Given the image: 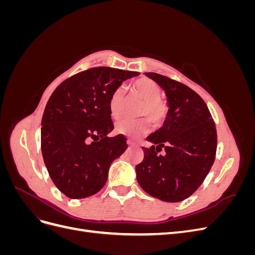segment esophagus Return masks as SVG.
Returning a JSON list of instances; mask_svg holds the SVG:
<instances>
[{
	"label": "esophagus",
	"instance_id": "esophagus-1",
	"mask_svg": "<svg viewBox=\"0 0 255 255\" xmlns=\"http://www.w3.org/2000/svg\"><path fill=\"white\" fill-rule=\"evenodd\" d=\"M127 143L128 144V146H135V145H136V143H135L134 141H132V140H130V139H128Z\"/></svg>",
	"mask_w": 255,
	"mask_h": 255
}]
</instances>
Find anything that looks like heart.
<instances>
[{"label":"heart","mask_w":255,"mask_h":255,"mask_svg":"<svg viewBox=\"0 0 255 255\" xmlns=\"http://www.w3.org/2000/svg\"><path fill=\"white\" fill-rule=\"evenodd\" d=\"M133 91L143 101L140 106L139 115L144 116L153 127H159L166 119L168 107L165 101L159 98L160 87L154 81L142 78L133 84ZM123 87L115 89L110 98L109 111L113 119H119L123 111ZM115 132L127 137L138 139L148 132V122L143 119L128 120L123 119L115 127Z\"/></svg>","instance_id":"obj_1"}]
</instances>
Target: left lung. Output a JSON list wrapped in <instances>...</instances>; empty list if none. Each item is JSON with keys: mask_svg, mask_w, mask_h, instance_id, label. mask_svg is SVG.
Returning a JSON list of instances; mask_svg holds the SVG:
<instances>
[{"mask_svg": "<svg viewBox=\"0 0 255 255\" xmlns=\"http://www.w3.org/2000/svg\"><path fill=\"white\" fill-rule=\"evenodd\" d=\"M145 75L165 91L169 110L163 127L146 137L153 145L142 148L136 179L150 196L180 202L194 194L211 170L217 149L216 127L197 92L164 75Z\"/></svg>", "mask_w": 255, "mask_h": 255, "instance_id": "obj_1", "label": "left lung"}]
</instances>
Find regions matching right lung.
Listing matches in <instances>:
<instances>
[{"mask_svg": "<svg viewBox=\"0 0 255 255\" xmlns=\"http://www.w3.org/2000/svg\"><path fill=\"white\" fill-rule=\"evenodd\" d=\"M138 72L97 67L75 74L54 90L41 120V152L55 186L71 199L97 194L113 161L128 149L109 111L115 89Z\"/></svg>", "mask_w": 255, "mask_h": 255, "instance_id": "add662e5", "label": "right lung"}]
</instances>
